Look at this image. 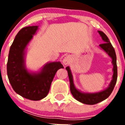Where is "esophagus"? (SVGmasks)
I'll return each mask as SVG.
<instances>
[{
    "label": "esophagus",
    "instance_id": "esophagus-1",
    "mask_svg": "<svg viewBox=\"0 0 125 125\" xmlns=\"http://www.w3.org/2000/svg\"><path fill=\"white\" fill-rule=\"evenodd\" d=\"M72 60V57L71 56H67L64 58L63 59V64L65 65L69 64L70 63V62Z\"/></svg>",
    "mask_w": 125,
    "mask_h": 125
}]
</instances>
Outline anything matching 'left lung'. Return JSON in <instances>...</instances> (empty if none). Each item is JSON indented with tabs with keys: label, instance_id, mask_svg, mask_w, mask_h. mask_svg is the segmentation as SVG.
<instances>
[{
	"label": "left lung",
	"instance_id": "left-lung-1",
	"mask_svg": "<svg viewBox=\"0 0 125 125\" xmlns=\"http://www.w3.org/2000/svg\"><path fill=\"white\" fill-rule=\"evenodd\" d=\"M98 32L101 35L103 40L104 42V43L100 44V46L104 51L106 52L112 58V62L113 64V79L109 87L105 90L101 92L97 93L85 94L81 93L78 89H76L74 86L73 79V76L71 73L70 69L68 66L66 68V70L68 71L69 81H70L71 93H72L73 96L76 100L84 104H95L106 100L112 93L117 81V74L118 73H117L116 56L115 51L110 42L109 39L106 36V34L101 31H98Z\"/></svg>",
	"mask_w": 125,
	"mask_h": 125
}]
</instances>
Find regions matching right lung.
<instances>
[{"label":"right lung","instance_id":"add662e5","mask_svg":"<svg viewBox=\"0 0 125 125\" xmlns=\"http://www.w3.org/2000/svg\"><path fill=\"white\" fill-rule=\"evenodd\" d=\"M37 28L36 25L25 27L17 33L10 48L7 64V76L13 89L21 96L33 101L47 96L57 71L64 68L59 62H54L34 74L24 68V50Z\"/></svg>","mask_w":125,"mask_h":125}]
</instances>
